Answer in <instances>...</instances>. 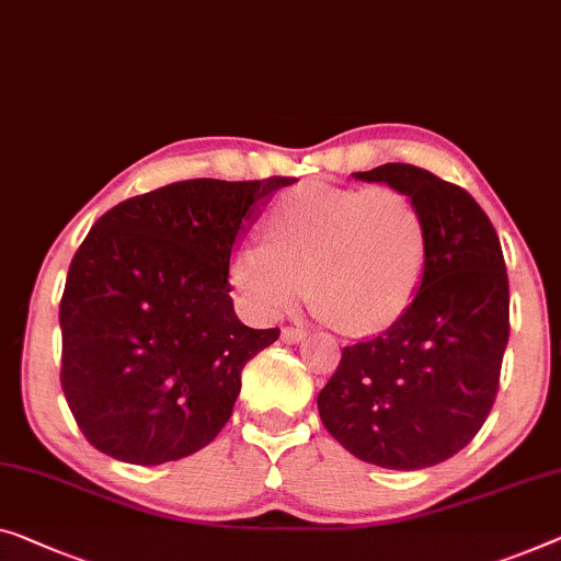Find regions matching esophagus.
<instances>
[{"label": "esophagus", "instance_id": "obj_1", "mask_svg": "<svg viewBox=\"0 0 561 561\" xmlns=\"http://www.w3.org/2000/svg\"><path fill=\"white\" fill-rule=\"evenodd\" d=\"M302 337H305L302 328H284L282 330V342H287V345H297Z\"/></svg>", "mask_w": 561, "mask_h": 561}]
</instances>
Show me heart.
<instances>
[{"label":"heart","mask_w":561,"mask_h":561,"mask_svg":"<svg viewBox=\"0 0 561 561\" xmlns=\"http://www.w3.org/2000/svg\"><path fill=\"white\" fill-rule=\"evenodd\" d=\"M266 241L239 247L229 277L259 317L302 299L350 332H380L405 314L428 264L425 216L392 186L302 183L277 196Z\"/></svg>","instance_id":"heart-1"}]
</instances>
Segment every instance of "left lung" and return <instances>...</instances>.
I'll list each match as a JSON object with an SVG mask.
<instances>
[{
	"mask_svg": "<svg viewBox=\"0 0 561 561\" xmlns=\"http://www.w3.org/2000/svg\"><path fill=\"white\" fill-rule=\"evenodd\" d=\"M355 175L415 201L428 264L400 320L342 347L317 408L360 461L417 471L466 448L494 408L508 342L506 264L494 224L466 188L411 163Z\"/></svg>",
	"mask_w": 561,
	"mask_h": 561,
	"instance_id": "8db88e82",
	"label": "left lung"
}]
</instances>
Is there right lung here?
<instances>
[{
	"mask_svg": "<svg viewBox=\"0 0 561 561\" xmlns=\"http://www.w3.org/2000/svg\"><path fill=\"white\" fill-rule=\"evenodd\" d=\"M289 183H169L121 201L90 229L60 299V382L100 454L158 466L219 436L244 365L279 337L233 312L231 249L259 204Z\"/></svg>",
	"mask_w": 561,
	"mask_h": 561,
	"instance_id": "obj_1",
	"label": "right lung"
}]
</instances>
